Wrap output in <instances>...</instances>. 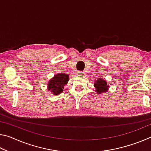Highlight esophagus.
<instances>
[{"mask_svg": "<svg viewBox=\"0 0 151 151\" xmlns=\"http://www.w3.org/2000/svg\"><path fill=\"white\" fill-rule=\"evenodd\" d=\"M78 75H84V73L82 72V71H78Z\"/></svg>", "mask_w": 151, "mask_h": 151, "instance_id": "1", "label": "esophagus"}]
</instances>
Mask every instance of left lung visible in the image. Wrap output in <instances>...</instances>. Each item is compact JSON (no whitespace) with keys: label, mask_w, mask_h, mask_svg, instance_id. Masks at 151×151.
Here are the masks:
<instances>
[{"label":"left lung","mask_w":151,"mask_h":151,"mask_svg":"<svg viewBox=\"0 0 151 151\" xmlns=\"http://www.w3.org/2000/svg\"><path fill=\"white\" fill-rule=\"evenodd\" d=\"M94 86L96 88L95 92L99 94L103 93H106L109 88V86L107 85L106 81L101 78H98L94 82Z\"/></svg>","instance_id":"left-lung-1"}]
</instances>
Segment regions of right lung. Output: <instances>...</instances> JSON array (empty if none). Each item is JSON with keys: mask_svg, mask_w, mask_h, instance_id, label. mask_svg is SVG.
Returning <instances> with one entry per match:
<instances>
[{"mask_svg": "<svg viewBox=\"0 0 151 151\" xmlns=\"http://www.w3.org/2000/svg\"><path fill=\"white\" fill-rule=\"evenodd\" d=\"M69 81V76L67 74L58 73L51 78L48 84V91H50L54 95H58L63 91L65 86Z\"/></svg>", "mask_w": 151, "mask_h": 151, "instance_id": "obj_1", "label": "right lung"}]
</instances>
